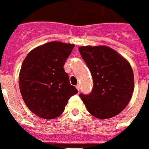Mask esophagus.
I'll return each instance as SVG.
<instances>
[{
    "label": "esophagus",
    "instance_id": "esophagus-1",
    "mask_svg": "<svg viewBox=\"0 0 149 149\" xmlns=\"http://www.w3.org/2000/svg\"><path fill=\"white\" fill-rule=\"evenodd\" d=\"M76 88H77V89H78V90H80V85H79V84H77V85H76Z\"/></svg>",
    "mask_w": 149,
    "mask_h": 149
}]
</instances>
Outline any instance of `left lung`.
<instances>
[{
    "label": "left lung",
    "mask_w": 149,
    "mask_h": 149,
    "mask_svg": "<svg viewBox=\"0 0 149 149\" xmlns=\"http://www.w3.org/2000/svg\"><path fill=\"white\" fill-rule=\"evenodd\" d=\"M79 50L93 80L91 93L79 97L95 117L105 119L117 116L128 104L134 91L131 66L109 47L81 46Z\"/></svg>",
    "instance_id": "left-lung-1"
}]
</instances>
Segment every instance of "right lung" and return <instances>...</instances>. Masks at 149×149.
I'll use <instances>...</instances> for the list:
<instances>
[{"label": "right lung", "mask_w": 149, "mask_h": 149, "mask_svg": "<svg viewBox=\"0 0 149 149\" xmlns=\"http://www.w3.org/2000/svg\"><path fill=\"white\" fill-rule=\"evenodd\" d=\"M74 45L52 41L37 47L23 60L19 78L28 108L45 119L60 116L70 97L78 93L63 69Z\"/></svg>", "instance_id": "right-lung-1"}]
</instances>
